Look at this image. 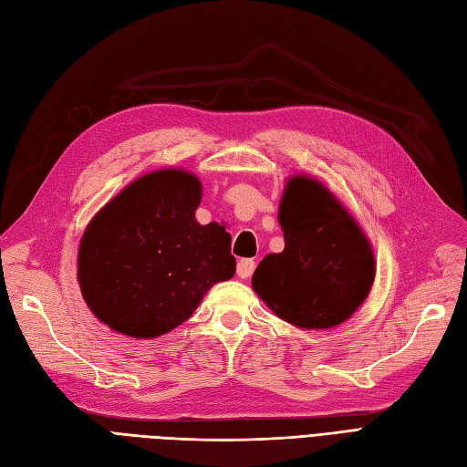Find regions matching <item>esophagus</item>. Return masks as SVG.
<instances>
[{
  "mask_svg": "<svg viewBox=\"0 0 467 467\" xmlns=\"http://www.w3.org/2000/svg\"><path fill=\"white\" fill-rule=\"evenodd\" d=\"M254 268H256V262H254V260H250V258H244V260H241V262H238V266H236V274H238V278H243V280L250 278V276H253Z\"/></svg>",
  "mask_w": 467,
  "mask_h": 467,
  "instance_id": "esophagus-1",
  "label": "esophagus"
}]
</instances>
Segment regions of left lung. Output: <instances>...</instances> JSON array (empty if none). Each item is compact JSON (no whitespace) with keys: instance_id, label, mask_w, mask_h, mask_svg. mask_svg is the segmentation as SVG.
<instances>
[{"instance_id":"left-lung-1","label":"left lung","mask_w":467,"mask_h":467,"mask_svg":"<svg viewBox=\"0 0 467 467\" xmlns=\"http://www.w3.org/2000/svg\"><path fill=\"white\" fill-rule=\"evenodd\" d=\"M282 253L262 258L253 290L280 319L300 329L348 321L373 288V244L343 202L312 175L285 182L278 207Z\"/></svg>"}]
</instances>
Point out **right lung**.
<instances>
[{
    "instance_id": "obj_1",
    "label": "right lung",
    "mask_w": 467,
    "mask_h": 467,
    "mask_svg": "<svg viewBox=\"0 0 467 467\" xmlns=\"http://www.w3.org/2000/svg\"><path fill=\"white\" fill-rule=\"evenodd\" d=\"M201 197L195 173L165 167L134 179L90 219L77 278L104 326L134 339L165 336L234 276L224 224L195 219Z\"/></svg>"
}]
</instances>
